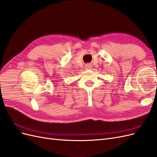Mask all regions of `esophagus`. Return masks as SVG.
<instances>
[{
    "label": "esophagus",
    "mask_w": 157,
    "mask_h": 157,
    "mask_svg": "<svg viewBox=\"0 0 157 157\" xmlns=\"http://www.w3.org/2000/svg\"><path fill=\"white\" fill-rule=\"evenodd\" d=\"M92 65L91 64H87V65H86V69H92Z\"/></svg>",
    "instance_id": "obj_1"
}]
</instances>
